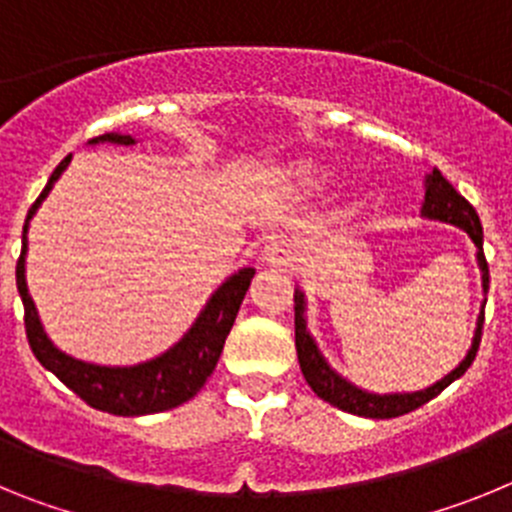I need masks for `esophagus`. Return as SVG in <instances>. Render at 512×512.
I'll return each instance as SVG.
<instances>
[{
    "label": "esophagus",
    "mask_w": 512,
    "mask_h": 512,
    "mask_svg": "<svg viewBox=\"0 0 512 512\" xmlns=\"http://www.w3.org/2000/svg\"><path fill=\"white\" fill-rule=\"evenodd\" d=\"M297 256H300V246L292 238H274L264 248V261L271 266H292Z\"/></svg>",
    "instance_id": "obj_1"
}]
</instances>
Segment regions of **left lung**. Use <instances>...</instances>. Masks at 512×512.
I'll list each match as a JSON object with an SVG mask.
<instances>
[{
	"instance_id": "8db88e82",
	"label": "left lung",
	"mask_w": 512,
	"mask_h": 512,
	"mask_svg": "<svg viewBox=\"0 0 512 512\" xmlns=\"http://www.w3.org/2000/svg\"><path fill=\"white\" fill-rule=\"evenodd\" d=\"M423 215L431 217V220H441V223H451L456 228L467 230L469 238L474 241V246L479 248L477 259L479 269H482V287L485 292L490 289V266H487L485 251H482V223H479V215L472 205H469L459 192L449 184V179L441 174L438 169H433V174H428L425 179V202H423ZM482 325H485V312L479 315L477 330H474V343L469 348L467 359L456 366L454 372L446 374L441 382H436L428 390L420 392H405V395H372V392H364L359 387H354L351 382H346L343 377H338L333 369L328 366V361L320 356L318 346L312 341V336L307 333L305 325V295L300 289L295 292V346H297V359H300V369L305 374L307 384L312 387V392L320 397V400L330 402L333 408L346 410V413L361 415V418H397V415L413 413L415 408L425 405L428 400H433L436 395H441L446 387H449L454 379H459L461 374L467 372L472 366L474 356L479 351V341H482Z\"/></svg>"
}]
</instances>
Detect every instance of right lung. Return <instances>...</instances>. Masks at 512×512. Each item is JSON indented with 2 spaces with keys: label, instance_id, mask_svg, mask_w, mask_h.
<instances>
[{
  "label": "right lung",
  "instance_id": "add662e5",
  "mask_svg": "<svg viewBox=\"0 0 512 512\" xmlns=\"http://www.w3.org/2000/svg\"><path fill=\"white\" fill-rule=\"evenodd\" d=\"M89 143H117V146H133V135L122 133H104L99 138H92ZM71 156H66L56 171L51 174L45 189L40 192L38 200L33 202L27 212L25 228H22V253L17 259V292L25 305V333L27 343L33 348L35 359L56 374L74 395L92 405V408L104 410L112 415H151L164 413V410L176 408L182 402L192 400L197 392L205 387L207 377L215 372L217 359L223 354L225 338L235 323V315L241 310V302L248 292L253 274L256 271L248 266L228 279L223 287H217L215 295L210 297L207 307L197 318V323L189 328L182 341L171 346L166 354L146 361L138 366H97L79 361L74 356H66L45 336L40 325L38 310L33 305V297L27 295L25 282V253H27V223L45 200V194L53 189V182L69 166Z\"/></svg>",
  "mask_w": 512,
  "mask_h": 512
}]
</instances>
